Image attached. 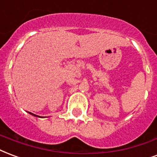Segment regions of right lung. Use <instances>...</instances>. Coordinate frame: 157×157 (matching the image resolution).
Instances as JSON below:
<instances>
[{
    "label": "right lung",
    "instance_id": "obj_1",
    "mask_svg": "<svg viewBox=\"0 0 157 157\" xmlns=\"http://www.w3.org/2000/svg\"><path fill=\"white\" fill-rule=\"evenodd\" d=\"M28 113H29V114L32 115V116H34V117H39V116H36V115L33 114V113H31V112H28Z\"/></svg>",
    "mask_w": 157,
    "mask_h": 157
}]
</instances>
